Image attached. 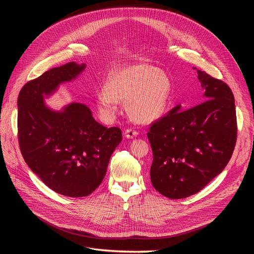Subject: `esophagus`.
<instances>
[{"mask_svg":"<svg viewBox=\"0 0 254 254\" xmlns=\"http://www.w3.org/2000/svg\"><path fill=\"white\" fill-rule=\"evenodd\" d=\"M138 135H139V132H138L137 130H135V129H131V128H127V129H126V131H125V136H126V138H127V139H134V138H136Z\"/></svg>","mask_w":254,"mask_h":254,"instance_id":"obj_1","label":"esophagus"}]
</instances>
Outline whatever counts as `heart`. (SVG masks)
<instances>
[{"mask_svg":"<svg viewBox=\"0 0 254 254\" xmlns=\"http://www.w3.org/2000/svg\"><path fill=\"white\" fill-rule=\"evenodd\" d=\"M171 80L157 66L136 64L110 73L105 88L98 91L96 104L105 119L112 118L120 101L126 102L128 116L140 124H150L161 117L169 104Z\"/></svg>","mask_w":254,"mask_h":254,"instance_id":"1","label":"heart"}]
</instances>
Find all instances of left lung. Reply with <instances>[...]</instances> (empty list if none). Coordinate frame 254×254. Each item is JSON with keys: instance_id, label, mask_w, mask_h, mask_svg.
Masks as SVG:
<instances>
[{"instance_id": "8db88e82", "label": "left lung", "mask_w": 254, "mask_h": 254, "mask_svg": "<svg viewBox=\"0 0 254 254\" xmlns=\"http://www.w3.org/2000/svg\"><path fill=\"white\" fill-rule=\"evenodd\" d=\"M204 89L201 104L178 105L154 123L147 134L153 153V188L169 198L192 195L219 175L237 139L235 99L224 82L192 68Z\"/></svg>"}]
</instances>
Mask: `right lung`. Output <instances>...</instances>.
Returning <instances> with one entry per match:
<instances>
[{"label":"right lung","mask_w":254,"mask_h":254,"mask_svg":"<svg viewBox=\"0 0 254 254\" xmlns=\"http://www.w3.org/2000/svg\"><path fill=\"white\" fill-rule=\"evenodd\" d=\"M85 68L75 62L53 68L26 83L17 100L18 141L26 165L50 190L72 197L96 190L123 140L120 128L96 122L84 104L72 102L61 110L46 104L61 84Z\"/></svg>","instance_id":"right-lung-1"}]
</instances>
